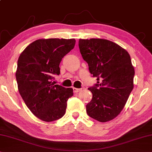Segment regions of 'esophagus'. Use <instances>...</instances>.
Here are the masks:
<instances>
[{
  "mask_svg": "<svg viewBox=\"0 0 152 152\" xmlns=\"http://www.w3.org/2000/svg\"><path fill=\"white\" fill-rule=\"evenodd\" d=\"M82 89H79V88H74V92H75V93H78V92H80V90H81Z\"/></svg>",
  "mask_w": 152,
  "mask_h": 152,
  "instance_id": "34e87169",
  "label": "esophagus"
}]
</instances>
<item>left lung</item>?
I'll return each mask as SVG.
<instances>
[{
	"instance_id": "1",
	"label": "left lung",
	"mask_w": 152,
	"mask_h": 152,
	"mask_svg": "<svg viewBox=\"0 0 152 152\" xmlns=\"http://www.w3.org/2000/svg\"><path fill=\"white\" fill-rule=\"evenodd\" d=\"M80 54L97 84L88 88L92 99L88 115L100 122L115 119L123 110L133 86L135 70L124 48L108 39H80Z\"/></svg>"
}]
</instances>
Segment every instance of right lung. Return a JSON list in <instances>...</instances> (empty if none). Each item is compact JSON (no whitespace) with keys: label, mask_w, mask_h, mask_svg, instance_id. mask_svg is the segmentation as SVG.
<instances>
[{"label":"right lung","mask_w":152,"mask_h":152,"mask_svg":"<svg viewBox=\"0 0 152 152\" xmlns=\"http://www.w3.org/2000/svg\"><path fill=\"white\" fill-rule=\"evenodd\" d=\"M75 39H39L20 54L16 71L18 90L32 114L44 122L64 116L73 89L54 85L53 75L60 74L62 58L73 49Z\"/></svg>","instance_id":"obj_1"}]
</instances>
